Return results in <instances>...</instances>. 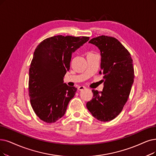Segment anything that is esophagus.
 Listing matches in <instances>:
<instances>
[{
  "label": "esophagus",
  "instance_id": "1",
  "mask_svg": "<svg viewBox=\"0 0 156 156\" xmlns=\"http://www.w3.org/2000/svg\"><path fill=\"white\" fill-rule=\"evenodd\" d=\"M78 90H79V91H82V90H84V89H86V87H84V86H79L78 87Z\"/></svg>",
  "mask_w": 156,
  "mask_h": 156
}]
</instances>
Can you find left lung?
Instances as JSON below:
<instances>
[{"label": "left lung", "mask_w": 156, "mask_h": 156, "mask_svg": "<svg viewBox=\"0 0 156 156\" xmlns=\"http://www.w3.org/2000/svg\"><path fill=\"white\" fill-rule=\"evenodd\" d=\"M90 43L101 51V71L104 88L98 92L93 90L92 100L86 107L99 121L109 122L119 115L127 101L134 82L133 59L127 50L113 37L101 36Z\"/></svg>", "instance_id": "obj_1"}]
</instances>
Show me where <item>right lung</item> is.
<instances>
[{
	"mask_svg": "<svg viewBox=\"0 0 156 156\" xmlns=\"http://www.w3.org/2000/svg\"><path fill=\"white\" fill-rule=\"evenodd\" d=\"M89 37L58 35L42 41L35 49L29 68V95L34 113L46 123L56 122L65 114L77 88L64 83L72 54Z\"/></svg>",
	"mask_w": 156,
	"mask_h": 156,
	"instance_id": "1",
	"label": "right lung"
}]
</instances>
